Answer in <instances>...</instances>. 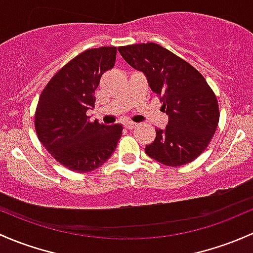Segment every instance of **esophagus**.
<instances>
[{
    "label": "esophagus",
    "instance_id": "34e87169",
    "mask_svg": "<svg viewBox=\"0 0 253 253\" xmlns=\"http://www.w3.org/2000/svg\"><path fill=\"white\" fill-rule=\"evenodd\" d=\"M135 126H137V124H135V122H132V121L125 122V127H126V128H128V129H133Z\"/></svg>",
    "mask_w": 253,
    "mask_h": 253
}]
</instances>
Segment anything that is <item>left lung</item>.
Segmentation results:
<instances>
[{
    "instance_id": "obj_1",
    "label": "left lung",
    "mask_w": 253,
    "mask_h": 253,
    "mask_svg": "<svg viewBox=\"0 0 253 253\" xmlns=\"http://www.w3.org/2000/svg\"><path fill=\"white\" fill-rule=\"evenodd\" d=\"M125 60L145 75L151 91L160 95L169 115L164 129L145 147V154L166 166L195 160L207 148L219 121L217 98L195 68L160 44L119 47Z\"/></svg>"
}]
</instances>
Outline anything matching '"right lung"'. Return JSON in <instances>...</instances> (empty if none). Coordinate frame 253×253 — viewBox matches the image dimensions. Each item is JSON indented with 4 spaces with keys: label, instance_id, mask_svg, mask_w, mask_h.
<instances>
[{
    "label": "right lung",
    "instance_id": "add662e5",
    "mask_svg": "<svg viewBox=\"0 0 253 253\" xmlns=\"http://www.w3.org/2000/svg\"><path fill=\"white\" fill-rule=\"evenodd\" d=\"M116 47L87 49L63 66L40 95L36 133L47 151L74 172L93 171L105 164L118 147L122 125L91 122L94 91L106 70L113 69Z\"/></svg>",
    "mask_w": 253,
    "mask_h": 253
}]
</instances>
